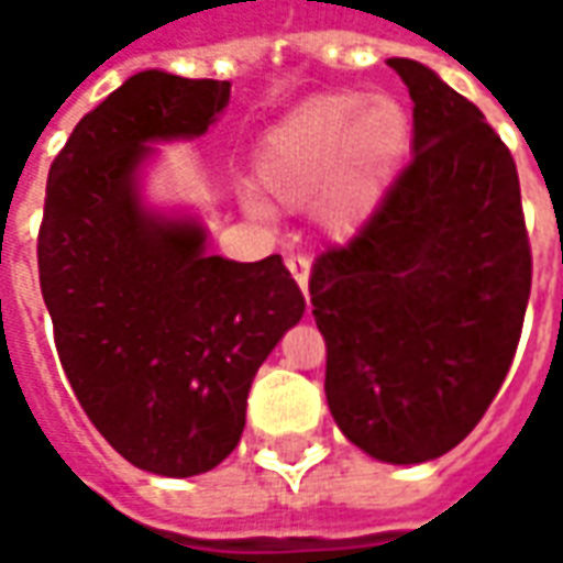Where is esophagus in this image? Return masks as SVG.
Listing matches in <instances>:
<instances>
[{
    "label": "esophagus",
    "mask_w": 563,
    "mask_h": 563,
    "mask_svg": "<svg viewBox=\"0 0 563 563\" xmlns=\"http://www.w3.org/2000/svg\"><path fill=\"white\" fill-rule=\"evenodd\" d=\"M286 268H289V274L295 277V283L301 286V292H305V298L310 301V292H307V280H310V262H307L305 256H286Z\"/></svg>",
    "instance_id": "34e87169"
}]
</instances>
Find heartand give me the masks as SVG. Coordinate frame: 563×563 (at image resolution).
<instances>
[{
    "label": "heart",
    "mask_w": 563,
    "mask_h": 563,
    "mask_svg": "<svg viewBox=\"0 0 563 563\" xmlns=\"http://www.w3.org/2000/svg\"><path fill=\"white\" fill-rule=\"evenodd\" d=\"M410 135V111L398 96L325 92L262 132L253 150V184L277 208L310 205L319 232L350 241L383 205ZM261 199L246 192L244 208L268 217Z\"/></svg>",
    "instance_id": "1"
}]
</instances>
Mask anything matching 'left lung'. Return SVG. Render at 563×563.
<instances>
[{
	"mask_svg": "<svg viewBox=\"0 0 563 563\" xmlns=\"http://www.w3.org/2000/svg\"><path fill=\"white\" fill-rule=\"evenodd\" d=\"M389 66L413 99V162L365 229L317 258L313 319L343 437L422 464L471 434L519 346L531 246L516 162L483 111L416 59Z\"/></svg>",
	"mask_w": 563,
	"mask_h": 563,
	"instance_id": "obj_1",
	"label": "left lung"
}]
</instances>
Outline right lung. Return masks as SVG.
Returning a JSON list of instances; mask_svg holds the SVG:
<instances>
[{
  "instance_id": "right-lung-1",
  "label": "right lung",
  "mask_w": 563,
  "mask_h": 563,
  "mask_svg": "<svg viewBox=\"0 0 563 563\" xmlns=\"http://www.w3.org/2000/svg\"><path fill=\"white\" fill-rule=\"evenodd\" d=\"M229 80L139 71L80 120L47 174L38 277L84 413L141 471L198 476L244 434L253 377L305 317L280 256L210 253L189 208L147 201L159 147L201 139Z\"/></svg>"
}]
</instances>
